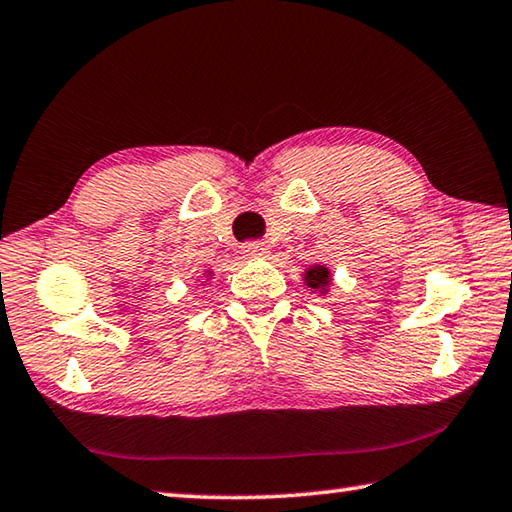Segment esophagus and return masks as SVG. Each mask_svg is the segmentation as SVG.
Here are the masks:
<instances>
[{
    "instance_id": "1",
    "label": "esophagus",
    "mask_w": 512,
    "mask_h": 512,
    "mask_svg": "<svg viewBox=\"0 0 512 512\" xmlns=\"http://www.w3.org/2000/svg\"><path fill=\"white\" fill-rule=\"evenodd\" d=\"M241 255L246 259H262L268 255V246L259 244V241H248V244L241 246Z\"/></svg>"
}]
</instances>
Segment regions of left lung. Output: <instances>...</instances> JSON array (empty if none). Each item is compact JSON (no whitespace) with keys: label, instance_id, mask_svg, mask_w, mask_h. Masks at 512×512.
Segmentation results:
<instances>
[{"label":"left lung","instance_id":"1","mask_svg":"<svg viewBox=\"0 0 512 512\" xmlns=\"http://www.w3.org/2000/svg\"><path fill=\"white\" fill-rule=\"evenodd\" d=\"M302 277H305L307 287L318 291L320 296H325V293L329 291V284H332V273H329V268L323 264L309 266L307 271L302 273Z\"/></svg>","mask_w":512,"mask_h":512}]
</instances>
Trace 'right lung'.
Listing matches in <instances>:
<instances>
[{"instance_id": "add662e5", "label": "right lung", "mask_w": 512, "mask_h": 512, "mask_svg": "<svg viewBox=\"0 0 512 512\" xmlns=\"http://www.w3.org/2000/svg\"><path fill=\"white\" fill-rule=\"evenodd\" d=\"M205 275H207V277H212V271H205Z\"/></svg>"}]
</instances>
